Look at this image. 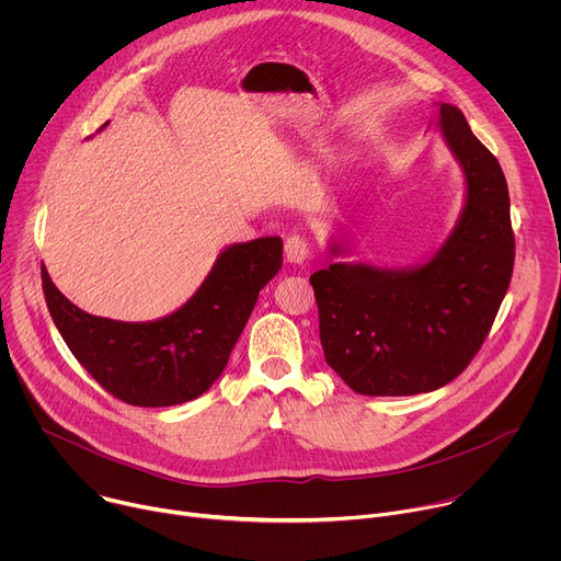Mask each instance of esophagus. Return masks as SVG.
<instances>
[{
	"instance_id": "esophagus-1",
	"label": "esophagus",
	"mask_w": 561,
	"mask_h": 561,
	"mask_svg": "<svg viewBox=\"0 0 561 561\" xmlns=\"http://www.w3.org/2000/svg\"><path fill=\"white\" fill-rule=\"evenodd\" d=\"M308 242L299 234H293L284 242V260L288 264H301L308 257Z\"/></svg>"
}]
</instances>
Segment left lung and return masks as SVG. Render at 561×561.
I'll return each mask as SVG.
<instances>
[{"label": "left lung", "instance_id": "obj_1", "mask_svg": "<svg viewBox=\"0 0 561 561\" xmlns=\"http://www.w3.org/2000/svg\"><path fill=\"white\" fill-rule=\"evenodd\" d=\"M437 130L463 175V206L422 264L333 262L310 275L327 364L359 394H417L453 381L484 344L508 290L515 237L506 178L463 113L439 104ZM331 257L348 249L331 239Z\"/></svg>", "mask_w": 561, "mask_h": 561}]
</instances>
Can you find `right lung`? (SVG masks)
Returning <instances> with one entry per match:
<instances>
[{"mask_svg": "<svg viewBox=\"0 0 561 561\" xmlns=\"http://www.w3.org/2000/svg\"><path fill=\"white\" fill-rule=\"evenodd\" d=\"M282 237L226 247L193 297L152 322L91 314L57 290L46 268L42 282L59 335L102 388L130 407H178L219 379L260 290L282 268Z\"/></svg>", "mask_w": 561, "mask_h": 561, "instance_id": "obj_1", "label": "right lung"}]
</instances>
